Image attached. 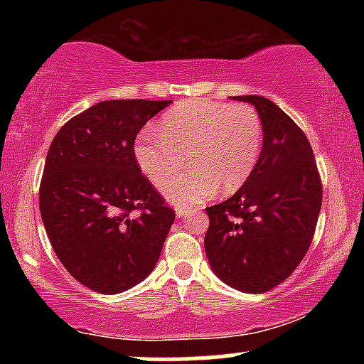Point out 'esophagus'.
I'll return each instance as SVG.
<instances>
[{"mask_svg": "<svg viewBox=\"0 0 364 364\" xmlns=\"http://www.w3.org/2000/svg\"><path fill=\"white\" fill-rule=\"evenodd\" d=\"M188 212H190V210H188V208H183V207H176V215H178V217H183V215H186V214H188Z\"/></svg>", "mask_w": 364, "mask_h": 364, "instance_id": "esophagus-1", "label": "esophagus"}]
</instances>
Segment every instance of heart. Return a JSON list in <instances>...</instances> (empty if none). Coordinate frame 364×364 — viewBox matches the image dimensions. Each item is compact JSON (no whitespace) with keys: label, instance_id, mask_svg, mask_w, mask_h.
I'll return each instance as SVG.
<instances>
[{"label":"heart","instance_id":"1","mask_svg":"<svg viewBox=\"0 0 364 364\" xmlns=\"http://www.w3.org/2000/svg\"><path fill=\"white\" fill-rule=\"evenodd\" d=\"M263 145L258 112L245 104L193 99L171 107L157 129H144L135 141L136 166L161 186L188 162L190 169L162 186L176 207L212 198L219 188L236 191L252 176Z\"/></svg>","mask_w":364,"mask_h":364}]
</instances>
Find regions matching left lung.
Masks as SVG:
<instances>
[{
    "instance_id": "1",
    "label": "left lung",
    "mask_w": 364,
    "mask_h": 364,
    "mask_svg": "<svg viewBox=\"0 0 364 364\" xmlns=\"http://www.w3.org/2000/svg\"><path fill=\"white\" fill-rule=\"evenodd\" d=\"M253 104L263 145L252 176L223 203L207 207L205 253L220 281L260 294L294 272L310 248L321 207V183L310 141L277 104L262 95H237Z\"/></svg>"
}]
</instances>
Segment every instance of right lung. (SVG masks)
I'll use <instances>...</instances> for the list:
<instances>
[{
	"label": "right lung",
	"mask_w": 364,
	"mask_h": 364,
	"mask_svg": "<svg viewBox=\"0 0 364 364\" xmlns=\"http://www.w3.org/2000/svg\"><path fill=\"white\" fill-rule=\"evenodd\" d=\"M169 104L102 101L61 127L49 147L41 217L63 267L92 291H127L161 257L176 214L141 174L133 145L144 124Z\"/></svg>",
	"instance_id": "1"
}]
</instances>
